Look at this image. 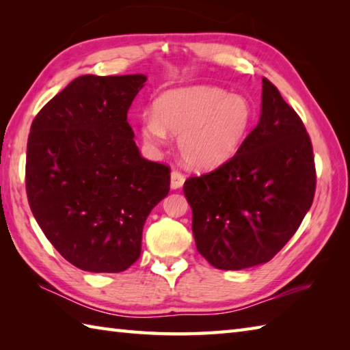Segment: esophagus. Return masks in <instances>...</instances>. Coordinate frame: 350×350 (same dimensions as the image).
<instances>
[{
    "label": "esophagus",
    "instance_id": "obj_1",
    "mask_svg": "<svg viewBox=\"0 0 350 350\" xmlns=\"http://www.w3.org/2000/svg\"><path fill=\"white\" fill-rule=\"evenodd\" d=\"M183 183H185V176L180 173V171L177 170L171 171V180H170L171 189H179L183 187Z\"/></svg>",
    "mask_w": 350,
    "mask_h": 350
}]
</instances>
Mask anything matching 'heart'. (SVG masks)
Instances as JSON below:
<instances>
[{
    "mask_svg": "<svg viewBox=\"0 0 350 350\" xmlns=\"http://www.w3.org/2000/svg\"><path fill=\"white\" fill-rule=\"evenodd\" d=\"M252 107L241 94L215 85H191L163 92L153 113L141 117V137L158 147L176 135L183 163L197 171L224 165L239 150L252 124Z\"/></svg>",
    "mask_w": 350,
    "mask_h": 350,
    "instance_id": "obj_1",
    "label": "heart"
}]
</instances>
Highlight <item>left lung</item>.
Returning a JSON list of instances; mask_svg holds the SVG:
<instances>
[{
  "label": "left lung",
  "instance_id": "8db88e82",
  "mask_svg": "<svg viewBox=\"0 0 350 350\" xmlns=\"http://www.w3.org/2000/svg\"><path fill=\"white\" fill-rule=\"evenodd\" d=\"M314 191L306 126L263 78L262 114L239 150L212 173L183 185L198 252L224 271L269 262L301 226Z\"/></svg>",
  "mask_w": 350,
  "mask_h": 350
}]
</instances>
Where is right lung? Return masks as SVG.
Returning a JSON list of instances; mask_svg holds the SVG:
<instances>
[{
    "mask_svg": "<svg viewBox=\"0 0 350 350\" xmlns=\"http://www.w3.org/2000/svg\"><path fill=\"white\" fill-rule=\"evenodd\" d=\"M146 81L141 73L78 77L29 129V207L54 248L83 271L135 263L148 213L170 191V168L139 154L128 123Z\"/></svg>",
    "mask_w": 350,
    "mask_h": 350,
    "instance_id": "right-lung-1",
    "label": "right lung"
}]
</instances>
